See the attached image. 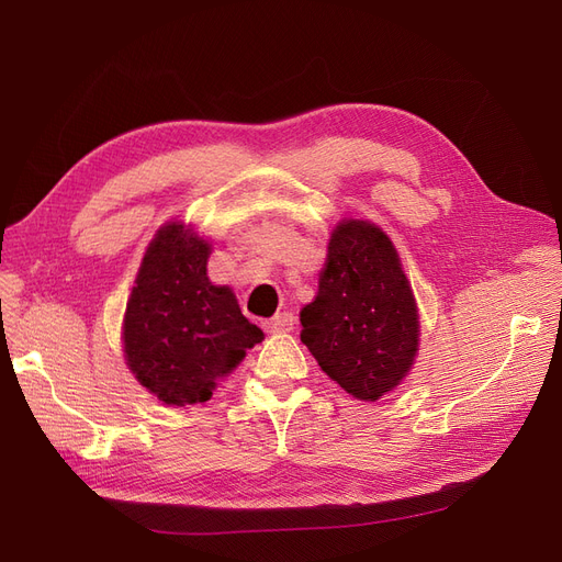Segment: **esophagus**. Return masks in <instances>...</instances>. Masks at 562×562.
<instances>
[{
    "label": "esophagus",
    "mask_w": 562,
    "mask_h": 562,
    "mask_svg": "<svg viewBox=\"0 0 562 562\" xmlns=\"http://www.w3.org/2000/svg\"><path fill=\"white\" fill-rule=\"evenodd\" d=\"M293 323H296V316H293L291 312H280L273 318L263 321V330L266 333H289V330H293Z\"/></svg>",
    "instance_id": "1"
}]
</instances>
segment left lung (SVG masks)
I'll return each instance as SVG.
<instances>
[{
  "mask_svg": "<svg viewBox=\"0 0 562 562\" xmlns=\"http://www.w3.org/2000/svg\"><path fill=\"white\" fill-rule=\"evenodd\" d=\"M301 323V341L350 396L378 401L401 385L419 350V314L398 252L378 225L350 218L333 229Z\"/></svg>",
  "mask_w": 562,
  "mask_h": 562,
  "instance_id": "1",
  "label": "left lung"
}]
</instances>
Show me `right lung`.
Instances as JSON below:
<instances>
[{"instance_id":"obj_1","label":"right lung","mask_w":562,"mask_h":562,"mask_svg":"<svg viewBox=\"0 0 562 562\" xmlns=\"http://www.w3.org/2000/svg\"><path fill=\"white\" fill-rule=\"evenodd\" d=\"M212 244L166 223L147 246L127 301L123 344L130 371L166 405L210 401L218 382L263 333L229 286L206 278Z\"/></svg>"}]
</instances>
